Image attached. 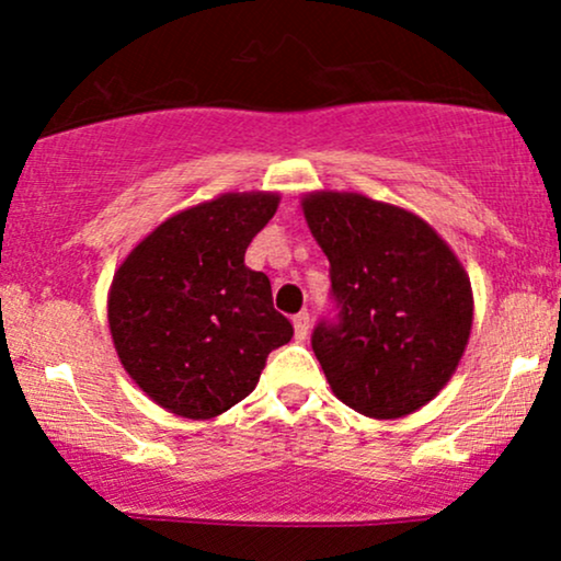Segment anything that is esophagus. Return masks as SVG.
Returning <instances> with one entry per match:
<instances>
[{"mask_svg": "<svg viewBox=\"0 0 561 561\" xmlns=\"http://www.w3.org/2000/svg\"><path fill=\"white\" fill-rule=\"evenodd\" d=\"M293 324H295V337L306 340V337H308V327H311V317H308V311L295 313Z\"/></svg>", "mask_w": 561, "mask_h": 561, "instance_id": "esophagus-1", "label": "esophagus"}]
</instances>
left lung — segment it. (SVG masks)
I'll return each mask as SVG.
<instances>
[{"instance_id": "1", "label": "left lung", "mask_w": 561, "mask_h": 561, "mask_svg": "<svg viewBox=\"0 0 561 561\" xmlns=\"http://www.w3.org/2000/svg\"><path fill=\"white\" fill-rule=\"evenodd\" d=\"M302 214L330 259L337 313L311 347L334 396L375 420L433 401L472 330L465 266L420 216L356 192H313Z\"/></svg>"}]
</instances>
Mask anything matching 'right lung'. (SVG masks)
<instances>
[{"instance_id":"1","label":"right lung","mask_w":561,"mask_h":561,"mask_svg":"<svg viewBox=\"0 0 561 561\" xmlns=\"http://www.w3.org/2000/svg\"><path fill=\"white\" fill-rule=\"evenodd\" d=\"M279 195L229 192L171 216L115 272L107 319L128 377L158 405L210 420L259 385L293 324L272 282L244 250L272 221Z\"/></svg>"}]
</instances>
